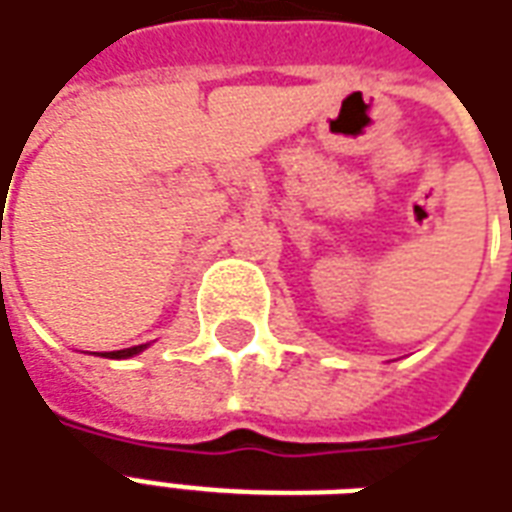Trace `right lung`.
I'll list each match as a JSON object with an SVG mask.
<instances>
[{
	"instance_id": "right-lung-1",
	"label": "right lung",
	"mask_w": 512,
	"mask_h": 512,
	"mask_svg": "<svg viewBox=\"0 0 512 512\" xmlns=\"http://www.w3.org/2000/svg\"><path fill=\"white\" fill-rule=\"evenodd\" d=\"M143 350V344H137V347H126V350H115V353H107L110 358H129V355H137Z\"/></svg>"
}]
</instances>
